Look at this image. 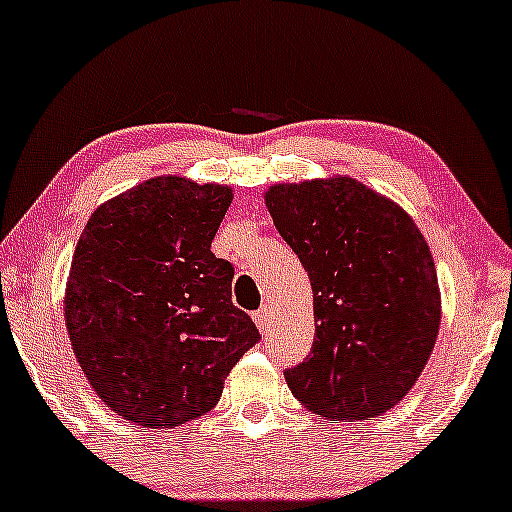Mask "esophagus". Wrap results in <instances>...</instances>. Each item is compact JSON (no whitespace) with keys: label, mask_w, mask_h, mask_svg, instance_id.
<instances>
[{"label":"esophagus","mask_w":512,"mask_h":512,"mask_svg":"<svg viewBox=\"0 0 512 512\" xmlns=\"http://www.w3.org/2000/svg\"><path fill=\"white\" fill-rule=\"evenodd\" d=\"M252 319H255V324H257V329L262 331H269V326H272V322H269V310L267 307H260V310L255 312V315H252Z\"/></svg>","instance_id":"obj_1"}]
</instances>
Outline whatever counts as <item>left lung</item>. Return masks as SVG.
<instances>
[{"label": "left lung", "mask_w": 512, "mask_h": 512, "mask_svg": "<svg viewBox=\"0 0 512 512\" xmlns=\"http://www.w3.org/2000/svg\"><path fill=\"white\" fill-rule=\"evenodd\" d=\"M276 231L310 276L315 341L283 372L307 410L367 420L420 379L441 322L439 279L415 221L355 178L264 193Z\"/></svg>", "instance_id": "obj_1"}]
</instances>
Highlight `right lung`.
Instances as JSON below:
<instances>
[{
  "instance_id": "obj_1",
  "label": "right lung",
  "mask_w": 512,
  "mask_h": 512,
  "mask_svg": "<svg viewBox=\"0 0 512 512\" xmlns=\"http://www.w3.org/2000/svg\"><path fill=\"white\" fill-rule=\"evenodd\" d=\"M233 190L157 176L92 212L73 252L64 317L90 386L123 420L181 427L217 405L260 341L231 303L212 240Z\"/></svg>"
}]
</instances>
